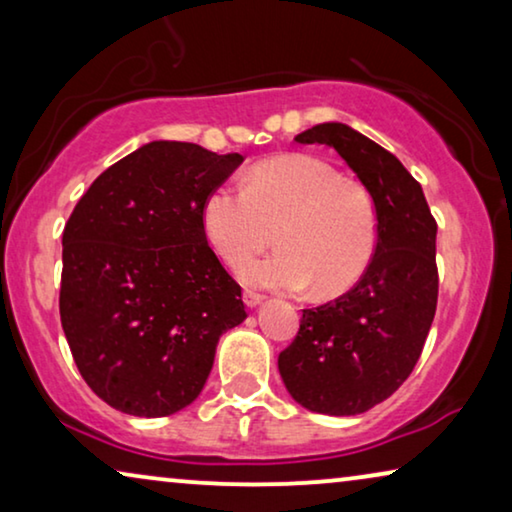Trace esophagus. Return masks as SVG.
Segmentation results:
<instances>
[{
  "mask_svg": "<svg viewBox=\"0 0 512 512\" xmlns=\"http://www.w3.org/2000/svg\"><path fill=\"white\" fill-rule=\"evenodd\" d=\"M242 298H244V305H247V307H258V305L263 303L261 293H256V291H251V289L244 291Z\"/></svg>",
  "mask_w": 512,
  "mask_h": 512,
  "instance_id": "1",
  "label": "esophagus"
}]
</instances>
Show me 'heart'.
Returning a JSON list of instances; mask_svg holds the SVG:
<instances>
[{
	"label": "heart",
	"mask_w": 512,
	"mask_h": 512,
	"mask_svg": "<svg viewBox=\"0 0 512 512\" xmlns=\"http://www.w3.org/2000/svg\"><path fill=\"white\" fill-rule=\"evenodd\" d=\"M202 230L235 265L267 246L282 250L237 265L242 282L263 289L335 298L354 289L373 263L380 221L370 193L312 156L272 158L249 172L247 186L221 184L202 202Z\"/></svg>",
	"instance_id": "heart-1"
}]
</instances>
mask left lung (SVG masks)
<instances>
[{
  "label": "left lung",
  "instance_id": "8db88e82",
  "mask_svg": "<svg viewBox=\"0 0 512 512\" xmlns=\"http://www.w3.org/2000/svg\"><path fill=\"white\" fill-rule=\"evenodd\" d=\"M296 142L340 153L375 202L380 240L352 291L303 310L296 340L279 354V375L307 410L361 415L387 401L422 354L438 303V226L415 177L359 130L319 123Z\"/></svg>",
  "mask_w": 512,
  "mask_h": 512
}]
</instances>
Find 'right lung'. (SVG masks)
Returning <instances> with one entry per match:
<instances>
[{"label": "right lung", "instance_id": "obj_1", "mask_svg": "<svg viewBox=\"0 0 512 512\" xmlns=\"http://www.w3.org/2000/svg\"><path fill=\"white\" fill-rule=\"evenodd\" d=\"M240 153L149 142L97 177L62 233L60 319L76 368L111 408L167 417L200 396L219 338L247 319L202 230Z\"/></svg>", "mask_w": 512, "mask_h": 512}]
</instances>
